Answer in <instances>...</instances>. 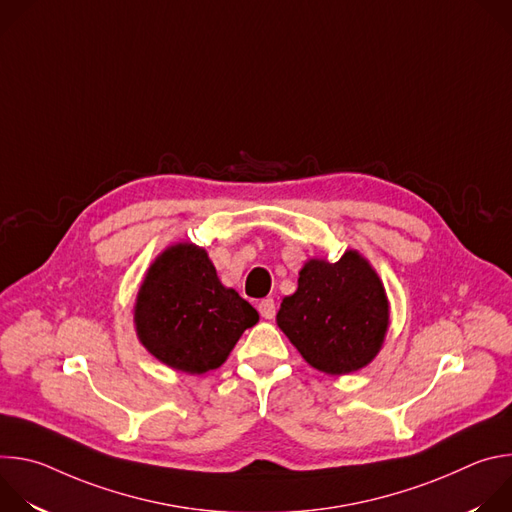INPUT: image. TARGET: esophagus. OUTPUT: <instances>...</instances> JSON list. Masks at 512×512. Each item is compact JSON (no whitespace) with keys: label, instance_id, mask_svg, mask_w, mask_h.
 <instances>
[{"label":"esophagus","instance_id":"esophagus-1","mask_svg":"<svg viewBox=\"0 0 512 512\" xmlns=\"http://www.w3.org/2000/svg\"><path fill=\"white\" fill-rule=\"evenodd\" d=\"M257 308H259V314H261L265 320H271V318L275 316V302H273L271 298H267V300H261Z\"/></svg>","mask_w":512,"mask_h":512}]
</instances>
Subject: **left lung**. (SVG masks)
I'll list each match as a JSON object with an SVG mask.
<instances>
[{"label": "left lung", "mask_w": 512, "mask_h": 512, "mask_svg": "<svg viewBox=\"0 0 512 512\" xmlns=\"http://www.w3.org/2000/svg\"><path fill=\"white\" fill-rule=\"evenodd\" d=\"M389 316L379 273L356 249H346L336 263L308 259L298 289L283 298L275 320L310 367L326 375H348L381 352Z\"/></svg>", "instance_id": "left-lung-1"}]
</instances>
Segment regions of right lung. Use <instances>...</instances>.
I'll use <instances>...</instances> for the list:
<instances>
[{
    "instance_id": "add662e5",
    "label": "right lung",
    "mask_w": 512,
    "mask_h": 512,
    "mask_svg": "<svg viewBox=\"0 0 512 512\" xmlns=\"http://www.w3.org/2000/svg\"><path fill=\"white\" fill-rule=\"evenodd\" d=\"M257 322V310L221 283L206 249L190 241L174 243L154 259L133 306L143 348L188 375L221 367Z\"/></svg>"
}]
</instances>
